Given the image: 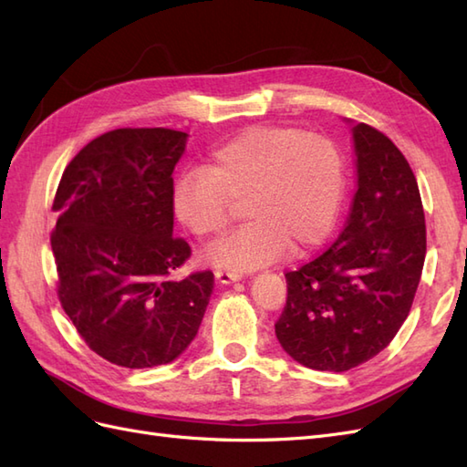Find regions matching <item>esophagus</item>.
Listing matches in <instances>:
<instances>
[{
	"mask_svg": "<svg viewBox=\"0 0 467 467\" xmlns=\"http://www.w3.org/2000/svg\"><path fill=\"white\" fill-rule=\"evenodd\" d=\"M213 275H215V279H218V283H222V285H230V283H235V281H240V279H242L240 273H234V271H222V269L215 271Z\"/></svg>",
	"mask_w": 467,
	"mask_h": 467,
	"instance_id": "obj_1",
	"label": "esophagus"
}]
</instances>
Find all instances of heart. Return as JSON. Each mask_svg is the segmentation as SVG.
<instances>
[{
	"label": "heart",
	"mask_w": 467,
	"mask_h": 467,
	"mask_svg": "<svg viewBox=\"0 0 467 467\" xmlns=\"http://www.w3.org/2000/svg\"><path fill=\"white\" fill-rule=\"evenodd\" d=\"M345 162L323 136L285 127H255L208 154L203 166L176 176L172 212L196 237L218 235L234 200H244L247 225L210 252L215 267L234 273L271 264L291 245L305 252L333 230L345 198Z\"/></svg>",
	"instance_id": "obj_1"
}]
</instances>
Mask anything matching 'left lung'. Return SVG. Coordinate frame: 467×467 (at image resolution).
<instances>
[{"label":"left lung","mask_w":467,"mask_h":467,"mask_svg":"<svg viewBox=\"0 0 467 467\" xmlns=\"http://www.w3.org/2000/svg\"><path fill=\"white\" fill-rule=\"evenodd\" d=\"M350 122V120H347ZM357 194L338 240L285 273L279 345L299 365L345 372L390 345L414 301L426 257L418 182L394 142L350 122Z\"/></svg>","instance_id":"8db88e82"}]
</instances>
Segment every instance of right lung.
<instances>
[{"label":"right lung","instance_id":"1","mask_svg":"<svg viewBox=\"0 0 467 467\" xmlns=\"http://www.w3.org/2000/svg\"><path fill=\"white\" fill-rule=\"evenodd\" d=\"M186 142L170 129L110 130L73 158L55 194L59 301L85 343L124 368L178 358L213 291L212 271L172 277L190 257L172 212Z\"/></svg>","mask_w":467,"mask_h":467}]
</instances>
